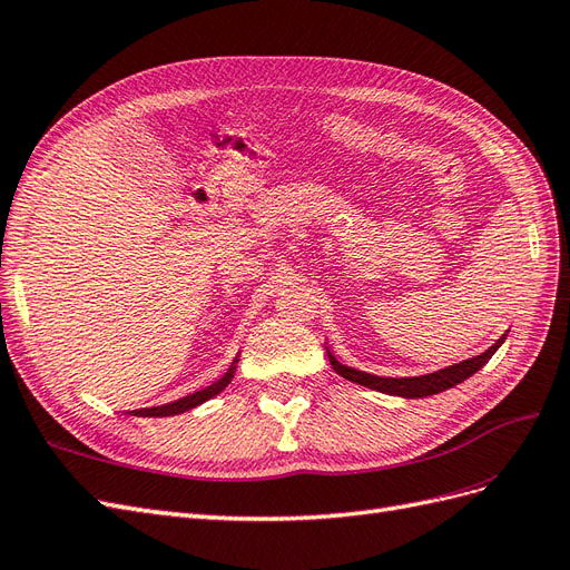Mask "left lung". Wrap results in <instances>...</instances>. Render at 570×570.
I'll return each instance as SVG.
<instances>
[{
    "mask_svg": "<svg viewBox=\"0 0 570 570\" xmlns=\"http://www.w3.org/2000/svg\"><path fill=\"white\" fill-rule=\"evenodd\" d=\"M504 340H507V333L499 337L490 350H485L473 358H465V361H461V364L440 368L435 373L413 375V377H383V375H371L366 371H356L352 366H344L342 361L335 358V354L331 350H327V347L325 350H327V358H331V366L335 368V373L342 375V377H347V381H352L356 385H364V387L375 390V392H383V394L404 396V400H421V396L440 394L444 390H450V387L463 383L465 377H471L473 373H478L492 358V354L499 347H502Z\"/></svg>",
    "mask_w": 570,
    "mask_h": 570,
    "instance_id": "1",
    "label": "left lung"
}]
</instances>
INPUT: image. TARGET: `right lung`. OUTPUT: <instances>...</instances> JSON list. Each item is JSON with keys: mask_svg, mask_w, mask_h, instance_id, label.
Segmentation results:
<instances>
[{"mask_svg": "<svg viewBox=\"0 0 570 570\" xmlns=\"http://www.w3.org/2000/svg\"><path fill=\"white\" fill-rule=\"evenodd\" d=\"M237 361H239V356L233 358L230 368H228L226 373H223V375L218 377V381L212 383L209 387L197 390V392L187 394V396H180V400H176V402H168V404H161V406H149V409H135V411H130V413H132V416H145V419H164V416H178V413H185V411H189V409H195V406L204 404L206 400H212V396L220 394L223 390H226V387L230 385L233 375H235V368H237Z\"/></svg>", "mask_w": 570, "mask_h": 570, "instance_id": "add662e5", "label": "right lung"}]
</instances>
